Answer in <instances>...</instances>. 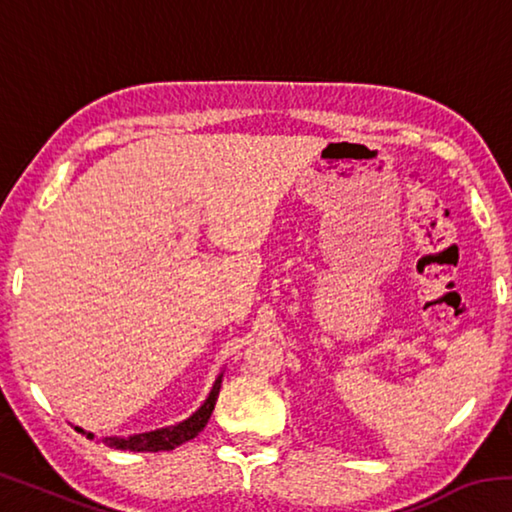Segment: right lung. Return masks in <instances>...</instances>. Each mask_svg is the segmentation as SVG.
<instances>
[{
  "instance_id": "right-lung-1",
  "label": "right lung",
  "mask_w": 512,
  "mask_h": 512,
  "mask_svg": "<svg viewBox=\"0 0 512 512\" xmlns=\"http://www.w3.org/2000/svg\"><path fill=\"white\" fill-rule=\"evenodd\" d=\"M221 377H216L214 386L210 395H207V400L201 404V409L196 413L189 415L187 420L173 424V427H164V429H155V431H146V433H135V436H128V438H103V443L108 447H115V449H124V452H169V449H176L178 445L187 443V440L196 438L198 433L203 431V427L210 420V415L214 411V404H216V397H219V388H221ZM76 431L83 433L85 438H94V433L79 429Z\"/></svg>"
}]
</instances>
